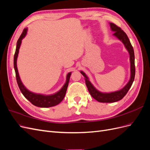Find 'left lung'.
Returning <instances> with one entry per match:
<instances>
[{
  "instance_id": "obj_1",
  "label": "left lung",
  "mask_w": 150,
  "mask_h": 150,
  "mask_svg": "<svg viewBox=\"0 0 150 150\" xmlns=\"http://www.w3.org/2000/svg\"><path fill=\"white\" fill-rule=\"evenodd\" d=\"M110 25L111 27V30L115 32L114 34H113V35H115V37H116L123 43V44L125 45V47L129 52L130 60L131 76L128 83L126 84V85L123 88H122L119 91H116L115 92L102 93L95 88L94 86L89 81L87 75H86L83 71H81V73L84 77L85 83L90 94L91 95V96L94 99H95L96 101L100 103H114L122 99L130 89L131 86L132 85L134 81L135 76L134 54L133 47L129 41V39L125 32L121 30V29L119 28V27H117L116 24L113 23H110Z\"/></svg>"
}]
</instances>
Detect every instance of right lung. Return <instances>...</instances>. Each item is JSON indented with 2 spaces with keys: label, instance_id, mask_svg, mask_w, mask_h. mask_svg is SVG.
I'll return each mask as SVG.
<instances>
[{
  "label": "right lung",
  "instance_id": "obj_1",
  "mask_svg": "<svg viewBox=\"0 0 150 150\" xmlns=\"http://www.w3.org/2000/svg\"><path fill=\"white\" fill-rule=\"evenodd\" d=\"M27 32H28V28L24 29L20 38L18 39L14 57H13V66H14V69L16 72L17 83L18 86H19L21 93L24 95V96L33 104V105L40 108H49L56 106L57 104H59L62 101V99H64L65 96L68 84H69L70 76L71 75V72H69L67 74L66 83L62 86V88L58 92L54 94L44 95L41 94H36L30 91L27 89L22 83L17 67V59L18 54H19V48L21 45L22 40L25 38V36L27 34Z\"/></svg>",
  "mask_w": 150,
  "mask_h": 150
}]
</instances>
